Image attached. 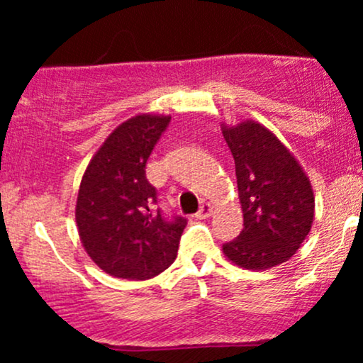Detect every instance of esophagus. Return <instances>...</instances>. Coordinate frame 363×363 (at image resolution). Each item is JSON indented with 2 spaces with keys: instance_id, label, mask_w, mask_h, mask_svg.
<instances>
[{
  "instance_id": "1",
  "label": "esophagus",
  "mask_w": 363,
  "mask_h": 363,
  "mask_svg": "<svg viewBox=\"0 0 363 363\" xmlns=\"http://www.w3.org/2000/svg\"><path fill=\"white\" fill-rule=\"evenodd\" d=\"M213 215V206L210 205V203H203V206L199 208V211L196 213V218L198 220H203V218H208V216Z\"/></svg>"
}]
</instances>
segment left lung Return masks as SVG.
I'll return each instance as SVG.
<instances>
[{"label":"left lung","mask_w":363,"mask_h":363,"mask_svg":"<svg viewBox=\"0 0 363 363\" xmlns=\"http://www.w3.org/2000/svg\"><path fill=\"white\" fill-rule=\"evenodd\" d=\"M235 162L244 228L223 254L239 268L264 269L289 261L314 222V191L302 165L278 136L252 119L222 124Z\"/></svg>","instance_id":"8db88e82"}]
</instances>
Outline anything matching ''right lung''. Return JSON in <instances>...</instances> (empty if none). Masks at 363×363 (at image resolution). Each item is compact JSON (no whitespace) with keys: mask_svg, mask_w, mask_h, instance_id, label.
I'll use <instances>...</instances> for the list:
<instances>
[{"mask_svg":"<svg viewBox=\"0 0 363 363\" xmlns=\"http://www.w3.org/2000/svg\"><path fill=\"white\" fill-rule=\"evenodd\" d=\"M170 116L136 114L121 123L91 157L78 189V235L90 259L111 277L148 280L172 264L186 218L153 211L147 160Z\"/></svg>","mask_w":363,"mask_h":363,"instance_id":"right-lung-1","label":"right lung"}]
</instances>
